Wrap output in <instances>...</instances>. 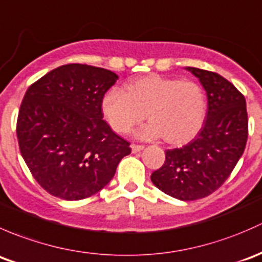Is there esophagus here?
I'll return each instance as SVG.
<instances>
[{
	"label": "esophagus",
	"instance_id": "1",
	"mask_svg": "<svg viewBox=\"0 0 262 262\" xmlns=\"http://www.w3.org/2000/svg\"><path fill=\"white\" fill-rule=\"evenodd\" d=\"M144 145H137V144H132L131 145V149H132V152H139V151L144 150Z\"/></svg>",
	"mask_w": 262,
	"mask_h": 262
}]
</instances>
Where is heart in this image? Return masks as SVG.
<instances>
[{
	"label": "heart",
	"mask_w": 262,
	"mask_h": 262,
	"mask_svg": "<svg viewBox=\"0 0 262 262\" xmlns=\"http://www.w3.org/2000/svg\"><path fill=\"white\" fill-rule=\"evenodd\" d=\"M102 111L111 127L120 134H128L147 113L151 121L137 132L140 137L164 136L168 144L182 145L201 130L207 102L195 82L149 74L131 80L126 91L112 88L107 92Z\"/></svg>",
	"instance_id": "obj_1"
}]
</instances>
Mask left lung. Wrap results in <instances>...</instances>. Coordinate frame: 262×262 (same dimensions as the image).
<instances>
[{
    "instance_id": "left-lung-1",
    "label": "left lung",
    "mask_w": 262,
    "mask_h": 262,
    "mask_svg": "<svg viewBox=\"0 0 262 262\" xmlns=\"http://www.w3.org/2000/svg\"><path fill=\"white\" fill-rule=\"evenodd\" d=\"M207 92L208 110L195 139L180 149L165 151L163 166L151 182L168 195L195 201L217 190L244 154L249 136L246 99L217 73L187 67Z\"/></svg>"
}]
</instances>
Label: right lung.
<instances>
[{
    "instance_id": "add662e5",
    "label": "right lung",
    "mask_w": 262,
    "mask_h": 262,
    "mask_svg": "<svg viewBox=\"0 0 262 262\" xmlns=\"http://www.w3.org/2000/svg\"><path fill=\"white\" fill-rule=\"evenodd\" d=\"M118 75L87 64H67L31 84L18 111V146L32 177L51 195L88 198L103 189L130 142L102 113Z\"/></svg>"
}]
</instances>
